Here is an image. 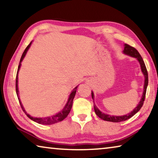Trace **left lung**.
I'll list each match as a JSON object with an SVG mask.
<instances>
[{
  "label": "left lung",
  "mask_w": 158,
  "mask_h": 158,
  "mask_svg": "<svg viewBox=\"0 0 158 158\" xmlns=\"http://www.w3.org/2000/svg\"><path fill=\"white\" fill-rule=\"evenodd\" d=\"M125 47H124V50L123 51L125 54H127L128 56H130L132 57H135L137 58L139 62L140 63V66H141V71L144 75V77H145V81H144V86H143V95L142 97H141V100L139 103V105L136 106L135 109H134V110L130 112V114H125L124 116H111V115L106 114L105 113H102L101 112L99 109H98L97 106L94 104V110L97 116L100 118L101 119L104 120V121H110V122H114V123H118V122H121V121H125L126 120L130 118L131 117H132L135 114H137V112L140 110V109L141 108V106H143V102L145 100V97H146V89L147 86H148V72H147V69L146 68L145 63L143 62V60L142 57L141 56V55L139 54V53L138 52V51L134 48L130 46L129 44H125ZM91 95H92V98L93 100L94 99V94H93V92H91Z\"/></svg>",
  "instance_id": "left-lung-1"
}]
</instances>
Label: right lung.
Here are the masks:
<instances>
[{"mask_svg":"<svg viewBox=\"0 0 158 158\" xmlns=\"http://www.w3.org/2000/svg\"><path fill=\"white\" fill-rule=\"evenodd\" d=\"M32 42H31L30 44H29L27 47L26 48V49L24 50V52H23L22 56H21V59H20V62H19V65L18 66V69H17V77H16V93H17V97L19 99V103H20V105L21 106V108H22L23 111H24V113L26 114V116H27L29 118L31 119L32 121H33L39 124H43V125H52V124H54V123H58L60 121H62L63 120H64L65 118L68 116V115L69 114V112H70V110L72 109V106H73V99L74 98V96H75L76 94V92H77V87H78V85H77V87L74 88L73 89V91L70 93V95L69 96V98H68V102L65 106V107L63 108V109L62 111H60V112H58V114H56V115H53V116H49V117H44V118H37V117H33L30 116V115L26 113V111H25L24 108H23V106L22 105V104L21 102V100L19 98V90H18V73H19V70L20 69V67H21V61L23 60V58L25 57V56L26 54V53H27L28 50L29 49V47H31Z\"/></svg>","mask_w":158,"mask_h":158,"instance_id":"1","label":"right lung"}]
</instances>
